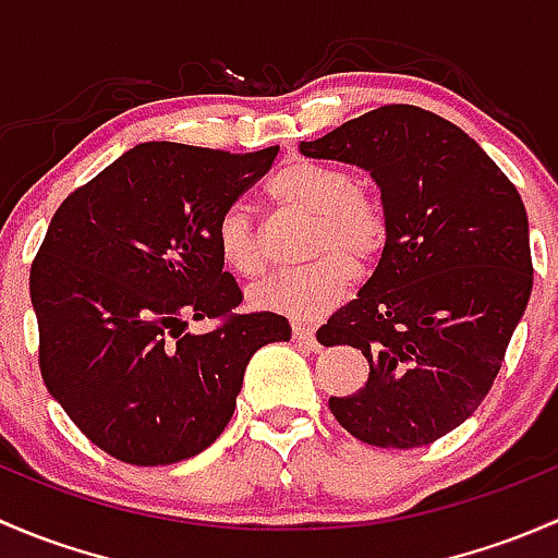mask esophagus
<instances>
[{"label": "esophagus", "mask_w": 558, "mask_h": 558, "mask_svg": "<svg viewBox=\"0 0 558 558\" xmlns=\"http://www.w3.org/2000/svg\"><path fill=\"white\" fill-rule=\"evenodd\" d=\"M291 337H294L296 345L307 348V351H315V348H318L315 329H311V326H294V329H291Z\"/></svg>", "instance_id": "esophagus-1"}]
</instances>
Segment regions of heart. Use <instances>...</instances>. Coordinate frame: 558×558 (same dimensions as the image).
Returning a JSON list of instances; mask_svg holds the SVG:
<instances>
[{
	"label": "heart",
	"instance_id": "b5f03b06",
	"mask_svg": "<svg viewBox=\"0 0 558 558\" xmlns=\"http://www.w3.org/2000/svg\"><path fill=\"white\" fill-rule=\"evenodd\" d=\"M278 202L294 210L313 213L311 264L280 269L251 289L258 311L286 318L313 320L335 307L356 280V263L369 262L386 243L384 205L367 191L356 189L351 172L335 165L291 161L269 180ZM216 245L232 272L253 278L267 267L256 218L243 202H234L216 223Z\"/></svg>",
	"mask_w": 558,
	"mask_h": 558
}]
</instances>
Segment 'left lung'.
<instances>
[{"label":"left lung","instance_id":"obj_1","mask_svg":"<svg viewBox=\"0 0 558 558\" xmlns=\"http://www.w3.org/2000/svg\"><path fill=\"white\" fill-rule=\"evenodd\" d=\"M300 150L367 170L386 213L373 278L315 335L369 362L356 393L329 397L331 415L369 446H429L475 413L526 311L519 191L470 134L413 105L364 112Z\"/></svg>","mask_w":558,"mask_h":558}]
</instances>
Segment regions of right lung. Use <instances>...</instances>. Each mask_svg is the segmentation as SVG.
I'll return each mask as SVG.
<instances>
[{
	"label": "right lung",
	"mask_w": 558,
	"mask_h": 558,
	"mask_svg": "<svg viewBox=\"0 0 558 558\" xmlns=\"http://www.w3.org/2000/svg\"><path fill=\"white\" fill-rule=\"evenodd\" d=\"M278 148L229 154L143 143L72 191L29 275L39 373L77 429L137 466L174 464L221 437L253 353L291 340L278 313H234L216 223ZM218 317L207 336L187 318Z\"/></svg>",
	"instance_id": "obj_1"
}]
</instances>
